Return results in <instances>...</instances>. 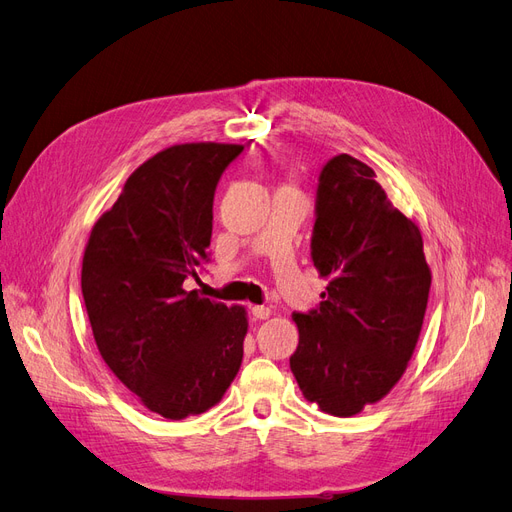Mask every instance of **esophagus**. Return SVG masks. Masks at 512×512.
Returning <instances> with one entry per match:
<instances>
[{
  "label": "esophagus",
  "instance_id": "1",
  "mask_svg": "<svg viewBox=\"0 0 512 512\" xmlns=\"http://www.w3.org/2000/svg\"><path fill=\"white\" fill-rule=\"evenodd\" d=\"M271 314H273V312H271L269 307H265V305H254V307H252V316H254L256 320H267Z\"/></svg>",
  "mask_w": 512,
  "mask_h": 512
}]
</instances>
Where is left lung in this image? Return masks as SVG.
Returning a JSON list of instances; mask_svg holds the SVG:
<instances>
[{
	"label": "left lung",
	"instance_id": "obj_1",
	"mask_svg": "<svg viewBox=\"0 0 512 512\" xmlns=\"http://www.w3.org/2000/svg\"><path fill=\"white\" fill-rule=\"evenodd\" d=\"M312 260L329 280L318 309L292 314L290 369L322 412L354 416L399 382L431 288L418 226L391 205L376 173L348 153L322 168Z\"/></svg>",
	"mask_w": 512,
	"mask_h": 512
}]
</instances>
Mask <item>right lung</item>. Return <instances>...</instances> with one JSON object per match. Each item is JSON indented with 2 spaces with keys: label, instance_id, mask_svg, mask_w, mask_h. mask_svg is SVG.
I'll list each match as a JSON object with an SVG mask.
<instances>
[{
  "label": "right lung",
  "instance_id": "obj_1",
  "mask_svg": "<svg viewBox=\"0 0 512 512\" xmlns=\"http://www.w3.org/2000/svg\"><path fill=\"white\" fill-rule=\"evenodd\" d=\"M241 151L228 143L162 149L128 177L85 245L81 288L100 356L170 421L213 408L241 367L245 307L183 288L207 260L215 185Z\"/></svg>",
  "mask_w": 512,
  "mask_h": 512
}]
</instances>
